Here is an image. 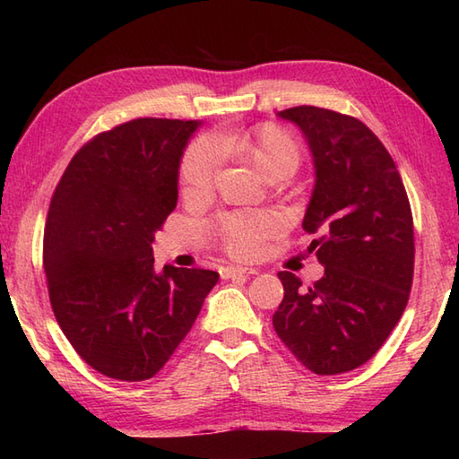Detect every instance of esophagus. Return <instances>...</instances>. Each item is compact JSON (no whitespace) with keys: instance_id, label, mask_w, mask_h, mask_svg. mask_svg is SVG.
<instances>
[{"instance_id":"esophagus-1","label":"esophagus","mask_w":459,"mask_h":459,"mask_svg":"<svg viewBox=\"0 0 459 459\" xmlns=\"http://www.w3.org/2000/svg\"><path fill=\"white\" fill-rule=\"evenodd\" d=\"M257 273V271L251 267H235V265H227L221 267V277L222 279H235V277H251Z\"/></svg>"}]
</instances>
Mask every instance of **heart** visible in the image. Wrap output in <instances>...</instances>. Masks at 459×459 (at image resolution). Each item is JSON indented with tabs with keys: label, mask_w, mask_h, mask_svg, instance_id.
Segmentation results:
<instances>
[{
	"label": "heart",
	"mask_w": 459,
	"mask_h": 459,
	"mask_svg": "<svg viewBox=\"0 0 459 459\" xmlns=\"http://www.w3.org/2000/svg\"><path fill=\"white\" fill-rule=\"evenodd\" d=\"M240 150L257 166L263 174L277 172L293 174L299 166L301 153L295 139L277 126H261L243 137H200L186 150L180 178L186 194H200L211 188L214 174L222 164V150ZM279 222L271 212H229L216 221L214 229L219 232L224 248L230 255L247 257L257 251V247L267 237L273 235Z\"/></svg>",
	"instance_id": "heart-1"
}]
</instances>
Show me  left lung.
I'll use <instances>...</instances> for the list:
<instances>
[{
  "label": "left lung",
  "instance_id": "obj_1",
  "mask_svg": "<svg viewBox=\"0 0 459 459\" xmlns=\"http://www.w3.org/2000/svg\"><path fill=\"white\" fill-rule=\"evenodd\" d=\"M277 115L304 131L314 155L304 230L317 232L309 251L324 277L304 287L290 271L277 273L285 293L273 328L306 368L340 375L370 360L405 312L413 214L391 153L362 121L312 105Z\"/></svg>",
  "mask_w": 459,
  "mask_h": 459
}]
</instances>
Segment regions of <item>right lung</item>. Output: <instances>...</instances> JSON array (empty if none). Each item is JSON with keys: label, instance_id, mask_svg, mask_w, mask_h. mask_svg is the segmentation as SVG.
<instances>
[{"label": "right lung", "instance_id": "add662e5", "mask_svg": "<svg viewBox=\"0 0 459 459\" xmlns=\"http://www.w3.org/2000/svg\"><path fill=\"white\" fill-rule=\"evenodd\" d=\"M196 127L142 117L103 131L52 194L42 253L52 312L76 354L108 378L158 375L219 281L208 269H153V235L176 208Z\"/></svg>", "mask_w": 459, "mask_h": 459}]
</instances>
